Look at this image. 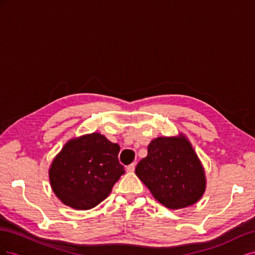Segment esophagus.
<instances>
[{
    "instance_id": "34e87169",
    "label": "esophagus",
    "mask_w": 255,
    "mask_h": 255,
    "mask_svg": "<svg viewBox=\"0 0 255 255\" xmlns=\"http://www.w3.org/2000/svg\"><path fill=\"white\" fill-rule=\"evenodd\" d=\"M135 166H136V164H135V163L129 164V165L127 167V170H128V172H133V171L135 170Z\"/></svg>"
}]
</instances>
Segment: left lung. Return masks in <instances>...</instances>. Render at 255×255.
Listing matches in <instances>:
<instances>
[{
  "label": "left lung",
  "instance_id": "obj_1",
  "mask_svg": "<svg viewBox=\"0 0 255 255\" xmlns=\"http://www.w3.org/2000/svg\"><path fill=\"white\" fill-rule=\"evenodd\" d=\"M135 172L153 197L172 210L196 203L205 190L202 165L184 136L152 140Z\"/></svg>",
  "mask_w": 255,
  "mask_h": 255
}]
</instances>
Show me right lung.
<instances>
[{"label":"right lung","mask_w":255,"mask_h":255,"mask_svg":"<svg viewBox=\"0 0 255 255\" xmlns=\"http://www.w3.org/2000/svg\"><path fill=\"white\" fill-rule=\"evenodd\" d=\"M120 146L99 133L69 141L53 160L50 182L60 201L75 210H90L111 194L125 173Z\"/></svg>","instance_id":"1"}]
</instances>
